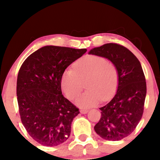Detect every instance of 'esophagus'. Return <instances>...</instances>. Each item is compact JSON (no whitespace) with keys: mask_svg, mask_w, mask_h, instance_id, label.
Wrapping results in <instances>:
<instances>
[{"mask_svg":"<svg viewBox=\"0 0 160 160\" xmlns=\"http://www.w3.org/2000/svg\"><path fill=\"white\" fill-rule=\"evenodd\" d=\"M88 110H87V109H82V110H80V112L81 113H82V114H85V113H88Z\"/></svg>","mask_w":160,"mask_h":160,"instance_id":"34e87169","label":"esophagus"}]
</instances>
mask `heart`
<instances>
[{"label":"heart","mask_w":160,"mask_h":160,"mask_svg":"<svg viewBox=\"0 0 160 160\" xmlns=\"http://www.w3.org/2000/svg\"><path fill=\"white\" fill-rule=\"evenodd\" d=\"M88 89L76 100L82 108H89L106 101L114 95L119 82L117 67L100 56H87L68 68L61 78V87L69 100H75L84 89Z\"/></svg>","instance_id":"obj_1"}]
</instances>
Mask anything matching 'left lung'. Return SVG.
Returning <instances> with one entry per match:
<instances>
[{"mask_svg": "<svg viewBox=\"0 0 160 160\" xmlns=\"http://www.w3.org/2000/svg\"><path fill=\"white\" fill-rule=\"evenodd\" d=\"M89 54L107 58L117 67V93L108 104L100 108L101 117L94 129L102 138L119 141L134 131L143 116L146 95L143 69L136 57L117 43H106L95 47Z\"/></svg>", "mask_w": 160, "mask_h": 160, "instance_id": "8db88e82", "label": "left lung"}]
</instances>
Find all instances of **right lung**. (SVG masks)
I'll use <instances>...</instances> for the list:
<instances>
[{
    "instance_id": "right-lung-1",
    "label": "right lung",
    "mask_w": 160,
    "mask_h": 160,
    "mask_svg": "<svg viewBox=\"0 0 160 160\" xmlns=\"http://www.w3.org/2000/svg\"><path fill=\"white\" fill-rule=\"evenodd\" d=\"M86 52L46 46L30 54L19 69L17 95L22 123L41 145H60L70 136L71 123L79 111L62 95L61 78Z\"/></svg>"
}]
</instances>
